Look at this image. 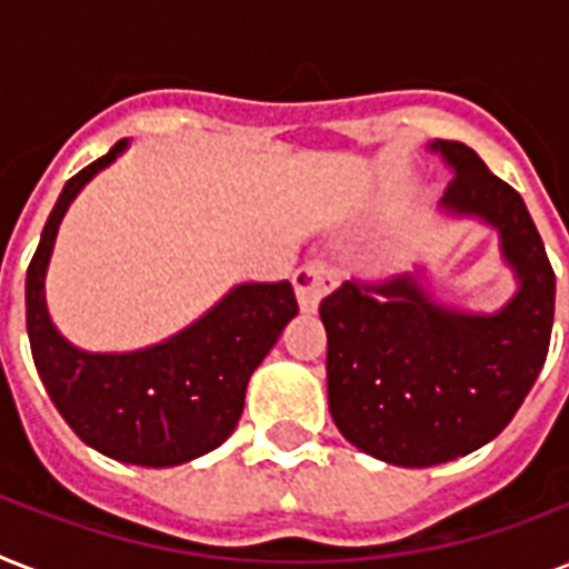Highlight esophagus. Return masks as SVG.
I'll list each match as a JSON object with an SVG mask.
<instances>
[{
  "mask_svg": "<svg viewBox=\"0 0 569 569\" xmlns=\"http://www.w3.org/2000/svg\"><path fill=\"white\" fill-rule=\"evenodd\" d=\"M295 295H298V303H301L303 312H312L321 303V298L337 286L333 274L321 262H307L295 271L292 277Z\"/></svg>",
  "mask_w": 569,
  "mask_h": 569,
  "instance_id": "34e87169",
  "label": "esophagus"
}]
</instances>
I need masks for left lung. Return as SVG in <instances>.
Wrapping results in <instances>:
<instances>
[{"label": "left lung", "mask_w": 569, "mask_h": 569, "mask_svg": "<svg viewBox=\"0 0 569 569\" xmlns=\"http://www.w3.org/2000/svg\"><path fill=\"white\" fill-rule=\"evenodd\" d=\"M451 171L440 200L499 236L517 292L496 312L433 298L425 274L348 280L319 307L328 330V405L339 433L396 467H437L481 449L535 387L552 337L556 274L522 197L460 141H431Z\"/></svg>", "instance_id": "left-lung-1"}]
</instances>
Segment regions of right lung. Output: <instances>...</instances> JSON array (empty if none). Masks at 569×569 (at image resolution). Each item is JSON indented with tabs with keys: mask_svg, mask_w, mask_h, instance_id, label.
<instances>
[{
	"mask_svg": "<svg viewBox=\"0 0 569 569\" xmlns=\"http://www.w3.org/2000/svg\"><path fill=\"white\" fill-rule=\"evenodd\" d=\"M129 141L67 180L26 271V330L52 405L76 437L106 458L180 467L218 449L239 422L244 389L283 328L298 316L292 283H239L189 328L138 351H84L52 325L47 268L76 194Z\"/></svg>",
	"mask_w": 569,
	"mask_h": 569,
	"instance_id": "obj_1",
	"label": "right lung"
}]
</instances>
